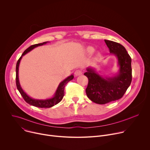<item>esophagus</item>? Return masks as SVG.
<instances>
[{
	"label": "esophagus",
	"instance_id": "obj_1",
	"mask_svg": "<svg viewBox=\"0 0 150 150\" xmlns=\"http://www.w3.org/2000/svg\"><path fill=\"white\" fill-rule=\"evenodd\" d=\"M82 75V71H81V70H80V69H77V70L75 71V75L76 76H79V75Z\"/></svg>",
	"mask_w": 150,
	"mask_h": 150
}]
</instances>
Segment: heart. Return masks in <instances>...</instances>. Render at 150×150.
I'll return each mask as SVG.
<instances>
[{"label":"heart","mask_w":150,"mask_h":150,"mask_svg":"<svg viewBox=\"0 0 150 150\" xmlns=\"http://www.w3.org/2000/svg\"><path fill=\"white\" fill-rule=\"evenodd\" d=\"M94 51V49L93 47H88L87 48V52L88 54H92Z\"/></svg>","instance_id":"heart-1"}]
</instances>
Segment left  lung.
<instances>
[{
  "label": "left lung",
  "mask_w": 150,
  "mask_h": 150,
  "mask_svg": "<svg viewBox=\"0 0 150 150\" xmlns=\"http://www.w3.org/2000/svg\"><path fill=\"white\" fill-rule=\"evenodd\" d=\"M104 41L110 54L117 58L118 72L111 76H103L96 69L89 67L84 73L88 78L86 94L92 101L100 104L121 98L132 81V60L126 49L118 42L108 40Z\"/></svg>",
  "instance_id": "left-lung-1"
}]
</instances>
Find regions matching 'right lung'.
Segmentation results:
<instances>
[{
    "mask_svg": "<svg viewBox=\"0 0 150 150\" xmlns=\"http://www.w3.org/2000/svg\"><path fill=\"white\" fill-rule=\"evenodd\" d=\"M49 41L47 42H42V43H39V44H36L34 45H32L30 47H29L28 49H27L23 53V54L21 55L19 60H18L16 63V87L19 92L20 93L21 95L22 96L24 100L28 103L30 105L37 107V108H52V107L54 106V105L58 104L61 100H62L64 95H65V91H64V88H65V85L67 83L72 80L74 78V74H71L70 76H68L67 78H65L64 80H63L62 82H60L59 84L58 87L53 95V96L51 98H46V99H34L31 97H30L22 88L21 86V84L19 82V63L20 62L22 59L23 57L28 52H31L32 50L35 49V47H37L38 46H41L47 44Z\"/></svg>",
    "mask_w": 150,
    "mask_h": 150,
    "instance_id": "obj_1",
    "label": "right lung"
}]
</instances>
